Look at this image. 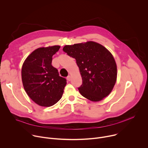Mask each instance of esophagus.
I'll return each mask as SVG.
<instances>
[{
	"instance_id": "1",
	"label": "esophagus",
	"mask_w": 148,
	"mask_h": 148,
	"mask_svg": "<svg viewBox=\"0 0 148 148\" xmlns=\"http://www.w3.org/2000/svg\"><path fill=\"white\" fill-rule=\"evenodd\" d=\"M67 79L70 81L71 80V76L70 75H68L67 77Z\"/></svg>"
}]
</instances>
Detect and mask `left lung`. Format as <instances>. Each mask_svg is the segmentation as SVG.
Listing matches in <instances>:
<instances>
[{"label": "left lung", "instance_id": "1", "mask_svg": "<svg viewBox=\"0 0 148 148\" xmlns=\"http://www.w3.org/2000/svg\"><path fill=\"white\" fill-rule=\"evenodd\" d=\"M62 50L76 60L82 80L78 89L84 97L98 102L111 92L116 81L117 66L107 49L88 41L66 45Z\"/></svg>", "mask_w": 148, "mask_h": 148}]
</instances>
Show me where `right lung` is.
<instances>
[{
    "label": "right lung",
    "instance_id": "1",
    "mask_svg": "<svg viewBox=\"0 0 148 148\" xmlns=\"http://www.w3.org/2000/svg\"><path fill=\"white\" fill-rule=\"evenodd\" d=\"M60 46L40 47L25 60L22 68L23 86L28 96L37 105L49 107L62 97L66 79L52 66V57Z\"/></svg>",
    "mask_w": 148,
    "mask_h": 148
}]
</instances>
